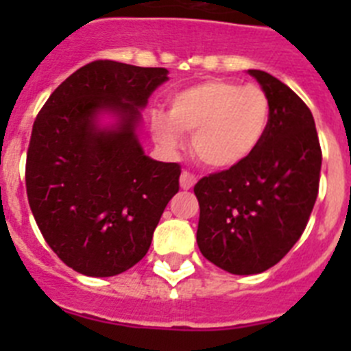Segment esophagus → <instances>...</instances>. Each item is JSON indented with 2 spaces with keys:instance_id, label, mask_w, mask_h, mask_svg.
Returning <instances> with one entry per match:
<instances>
[{
  "instance_id": "1",
  "label": "esophagus",
  "mask_w": 351,
  "mask_h": 351,
  "mask_svg": "<svg viewBox=\"0 0 351 351\" xmlns=\"http://www.w3.org/2000/svg\"><path fill=\"white\" fill-rule=\"evenodd\" d=\"M195 182H197V178H195L193 173L188 172V170H184V172L181 173V178H179V184H181L182 190H191L195 186Z\"/></svg>"
}]
</instances>
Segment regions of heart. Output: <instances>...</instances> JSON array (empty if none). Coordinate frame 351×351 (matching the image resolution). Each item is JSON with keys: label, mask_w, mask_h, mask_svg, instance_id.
I'll list each match as a JSON object with an SVG mask.
<instances>
[{"label": "heart", "mask_w": 351, "mask_h": 351, "mask_svg": "<svg viewBox=\"0 0 351 351\" xmlns=\"http://www.w3.org/2000/svg\"><path fill=\"white\" fill-rule=\"evenodd\" d=\"M271 105L262 88L230 80H206L173 93L169 116L151 117V133L160 147L176 151L182 135H191L197 158L210 169L241 165L262 144Z\"/></svg>", "instance_id": "heart-1"}]
</instances>
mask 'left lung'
<instances>
[{"instance_id": "8db88e82", "label": "left lung", "mask_w": 351, "mask_h": 351, "mask_svg": "<svg viewBox=\"0 0 351 351\" xmlns=\"http://www.w3.org/2000/svg\"><path fill=\"white\" fill-rule=\"evenodd\" d=\"M247 73L269 98L267 133L241 165L210 173L193 188L200 206V253L239 276L267 271L299 241L316 202L322 169L308 105L267 71Z\"/></svg>"}]
</instances>
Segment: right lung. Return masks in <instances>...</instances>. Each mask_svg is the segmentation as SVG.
Listing matches in <instances>:
<instances>
[{"instance_id":"obj_1","label":"right lung","mask_w":351,"mask_h":351,"mask_svg":"<svg viewBox=\"0 0 351 351\" xmlns=\"http://www.w3.org/2000/svg\"><path fill=\"white\" fill-rule=\"evenodd\" d=\"M167 68L93 61L56 89L31 132V213L68 267L108 278L141 262L181 167L149 158L138 141L142 108ZM104 115L113 119L107 125Z\"/></svg>"}]
</instances>
